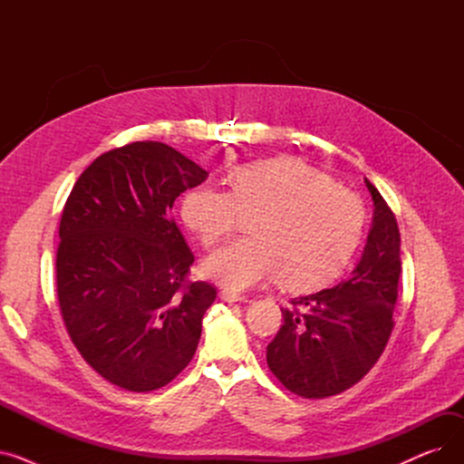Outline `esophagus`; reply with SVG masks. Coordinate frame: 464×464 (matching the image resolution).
I'll return each instance as SVG.
<instances>
[{
  "label": "esophagus",
  "mask_w": 464,
  "mask_h": 464,
  "mask_svg": "<svg viewBox=\"0 0 464 464\" xmlns=\"http://www.w3.org/2000/svg\"><path fill=\"white\" fill-rule=\"evenodd\" d=\"M219 299L226 301V303H248V297L233 294V291H229V289L219 291Z\"/></svg>",
  "instance_id": "34e87169"
}]
</instances>
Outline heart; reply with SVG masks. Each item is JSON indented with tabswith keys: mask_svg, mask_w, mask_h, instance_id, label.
<instances>
[{
	"mask_svg": "<svg viewBox=\"0 0 464 464\" xmlns=\"http://www.w3.org/2000/svg\"><path fill=\"white\" fill-rule=\"evenodd\" d=\"M229 180L231 191L199 184L182 201L184 222L205 246L231 235L242 214H256L250 238L208 256L210 278L235 291L278 276L287 289H310L344 271L364 227L355 193L297 158L240 165Z\"/></svg>",
	"mask_w": 464,
	"mask_h": 464,
	"instance_id": "heart-1",
	"label": "heart"
}]
</instances>
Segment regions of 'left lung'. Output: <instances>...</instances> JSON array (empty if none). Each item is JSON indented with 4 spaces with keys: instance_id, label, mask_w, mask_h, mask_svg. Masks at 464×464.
<instances>
[{
    "instance_id": "8db88e82",
    "label": "left lung",
    "mask_w": 464,
    "mask_h": 464,
    "mask_svg": "<svg viewBox=\"0 0 464 464\" xmlns=\"http://www.w3.org/2000/svg\"><path fill=\"white\" fill-rule=\"evenodd\" d=\"M374 218L361 261L348 280L291 299L284 324L266 346V364L285 389L304 399L346 392L367 374L393 331L401 278V233L395 214L364 179Z\"/></svg>"
}]
</instances>
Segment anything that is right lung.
<instances>
[{"label": "right lung", "mask_w": 464, "mask_h": 464, "mask_svg": "<svg viewBox=\"0 0 464 464\" xmlns=\"http://www.w3.org/2000/svg\"><path fill=\"white\" fill-rule=\"evenodd\" d=\"M208 173L170 146L131 142L97 158L60 219L58 301L72 344L107 382L149 393L191 361L216 287L189 282L193 254L170 218Z\"/></svg>", "instance_id": "add662e5"}]
</instances>
